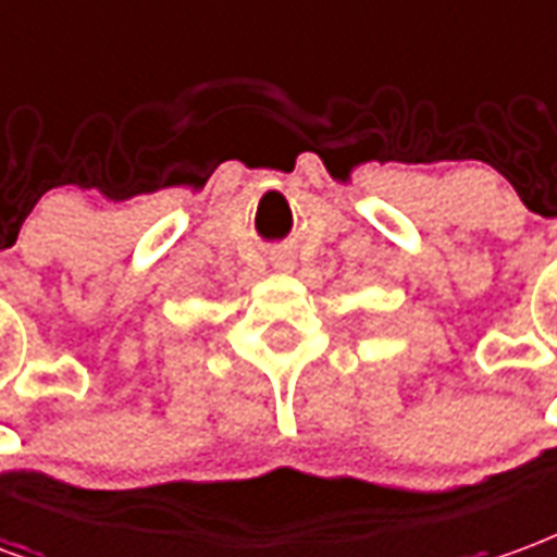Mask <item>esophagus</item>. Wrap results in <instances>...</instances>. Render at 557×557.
I'll return each mask as SVG.
<instances>
[{"label": "esophagus", "instance_id": "34e87169", "mask_svg": "<svg viewBox=\"0 0 557 557\" xmlns=\"http://www.w3.org/2000/svg\"><path fill=\"white\" fill-rule=\"evenodd\" d=\"M271 265L277 268V271H292V268H295V257H292L289 250H277V253L271 257Z\"/></svg>", "mask_w": 557, "mask_h": 557}]
</instances>
